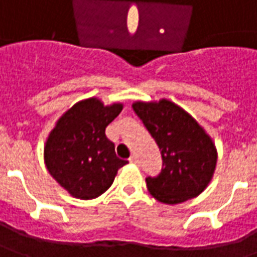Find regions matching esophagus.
I'll list each match as a JSON object with an SVG mask.
<instances>
[{
  "instance_id": "esophagus-1",
  "label": "esophagus",
  "mask_w": 257,
  "mask_h": 257,
  "mask_svg": "<svg viewBox=\"0 0 257 257\" xmlns=\"http://www.w3.org/2000/svg\"><path fill=\"white\" fill-rule=\"evenodd\" d=\"M129 163H134V164H136V163H138V157H136L135 154H132V156L129 157Z\"/></svg>"
}]
</instances>
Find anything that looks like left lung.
<instances>
[{"label": "left lung", "mask_w": 257, "mask_h": 257, "mask_svg": "<svg viewBox=\"0 0 257 257\" xmlns=\"http://www.w3.org/2000/svg\"><path fill=\"white\" fill-rule=\"evenodd\" d=\"M132 108L161 152V172L146 178L152 196L166 204H178L200 195L217 163L216 147L209 135L186 111L168 100L138 101Z\"/></svg>", "instance_id": "1"}]
</instances>
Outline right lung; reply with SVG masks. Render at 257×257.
<instances>
[{"instance_id": "obj_1", "label": "right lung", "mask_w": 257, "mask_h": 257, "mask_svg": "<svg viewBox=\"0 0 257 257\" xmlns=\"http://www.w3.org/2000/svg\"><path fill=\"white\" fill-rule=\"evenodd\" d=\"M122 104L103 105L97 98L79 101L58 119L44 147L48 172L78 199H94L114 182L116 171L128 161L116 157L114 143L105 136Z\"/></svg>"}]
</instances>
